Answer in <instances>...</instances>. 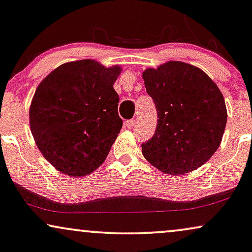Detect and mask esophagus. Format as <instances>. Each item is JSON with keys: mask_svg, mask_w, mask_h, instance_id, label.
Masks as SVG:
<instances>
[{"mask_svg": "<svg viewBox=\"0 0 252 252\" xmlns=\"http://www.w3.org/2000/svg\"><path fill=\"white\" fill-rule=\"evenodd\" d=\"M135 124H136L135 120H128V121H126V122H124V126H126L128 129L133 128V126H135Z\"/></svg>", "mask_w": 252, "mask_h": 252, "instance_id": "obj_1", "label": "esophagus"}]
</instances>
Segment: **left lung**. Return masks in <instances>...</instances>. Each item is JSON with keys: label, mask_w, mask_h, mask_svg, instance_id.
I'll use <instances>...</instances> for the list:
<instances>
[{"label": "left lung", "mask_w": 252, "mask_h": 252, "mask_svg": "<svg viewBox=\"0 0 252 252\" xmlns=\"http://www.w3.org/2000/svg\"><path fill=\"white\" fill-rule=\"evenodd\" d=\"M143 79L158 115L155 135L142 144L143 156L174 176L202 166L221 144L227 123L218 86L200 68L181 62L148 68Z\"/></svg>", "instance_id": "8db88e82"}]
</instances>
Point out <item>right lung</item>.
I'll return each instance as SVG.
<instances>
[{"label":"right lung","instance_id":"1","mask_svg":"<svg viewBox=\"0 0 252 252\" xmlns=\"http://www.w3.org/2000/svg\"><path fill=\"white\" fill-rule=\"evenodd\" d=\"M119 66L94 60L66 63L40 82L30 107V128L47 161L62 173L82 177L103 163L123 121L113 85Z\"/></svg>","mask_w":252,"mask_h":252}]
</instances>
